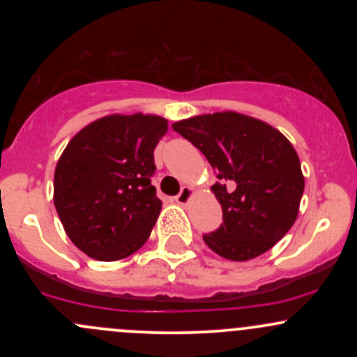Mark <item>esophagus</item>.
Returning a JSON list of instances; mask_svg holds the SVG:
<instances>
[{"label": "esophagus", "mask_w": 357, "mask_h": 357, "mask_svg": "<svg viewBox=\"0 0 357 357\" xmlns=\"http://www.w3.org/2000/svg\"><path fill=\"white\" fill-rule=\"evenodd\" d=\"M192 195H193V188H190V186H183L181 192L176 195V204L186 205L190 202V199H192Z\"/></svg>", "instance_id": "1"}]
</instances>
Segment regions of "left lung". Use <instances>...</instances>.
Masks as SVG:
<instances>
[{"instance_id": "obj_1", "label": "left lung", "mask_w": 357, "mask_h": 357, "mask_svg": "<svg viewBox=\"0 0 357 357\" xmlns=\"http://www.w3.org/2000/svg\"><path fill=\"white\" fill-rule=\"evenodd\" d=\"M172 129L218 172L211 190L222 207V225L204 235L208 248L229 261H248L287 235L297 219L304 176L278 129L238 112L197 115Z\"/></svg>"}]
</instances>
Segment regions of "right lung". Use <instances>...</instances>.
<instances>
[{
    "mask_svg": "<svg viewBox=\"0 0 357 357\" xmlns=\"http://www.w3.org/2000/svg\"><path fill=\"white\" fill-rule=\"evenodd\" d=\"M165 132L160 115L114 114L68 142L53 202L67 236L86 255L110 262L145 245L162 208L152 176L153 150Z\"/></svg>",
    "mask_w": 357,
    "mask_h": 357,
    "instance_id": "right-lung-1",
    "label": "right lung"
}]
</instances>
